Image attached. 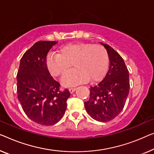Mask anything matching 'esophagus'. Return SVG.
<instances>
[{
  "label": "esophagus",
  "instance_id": "34e87169",
  "mask_svg": "<svg viewBox=\"0 0 154 154\" xmlns=\"http://www.w3.org/2000/svg\"><path fill=\"white\" fill-rule=\"evenodd\" d=\"M75 91H76V88H69V91H70V93H72L73 92H75Z\"/></svg>",
  "mask_w": 154,
  "mask_h": 154
}]
</instances>
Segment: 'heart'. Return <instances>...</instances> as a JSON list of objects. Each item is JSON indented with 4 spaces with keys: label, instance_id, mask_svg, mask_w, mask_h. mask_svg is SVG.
Returning <instances> with one entry per match:
<instances>
[{
    "label": "heart",
    "instance_id": "heart-1",
    "mask_svg": "<svg viewBox=\"0 0 154 154\" xmlns=\"http://www.w3.org/2000/svg\"><path fill=\"white\" fill-rule=\"evenodd\" d=\"M58 53L50 52L47 57V67L54 77L69 70L71 63L75 69L66 73L61 79L65 86H75L88 81L100 79L109 67V56L100 45L89 43H71L63 45Z\"/></svg>",
    "mask_w": 154,
    "mask_h": 154
}]
</instances>
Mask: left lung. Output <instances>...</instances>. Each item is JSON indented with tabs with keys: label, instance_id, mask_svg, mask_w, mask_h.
Segmentation results:
<instances>
[{
	"label": "left lung",
	"instance_id": "1",
	"mask_svg": "<svg viewBox=\"0 0 154 154\" xmlns=\"http://www.w3.org/2000/svg\"><path fill=\"white\" fill-rule=\"evenodd\" d=\"M106 50L110 61L106 76L90 88V98L85 109L94 120L106 122L120 114L129 92V74L121 56L110 45L100 43Z\"/></svg>",
	"mask_w": 154,
	"mask_h": 154
}]
</instances>
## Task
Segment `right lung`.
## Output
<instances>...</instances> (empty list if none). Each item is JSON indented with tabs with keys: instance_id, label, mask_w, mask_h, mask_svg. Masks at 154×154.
Here are the masks:
<instances>
[{
	"instance_id": "add662e5",
	"label": "right lung",
	"mask_w": 154,
	"mask_h": 154,
	"mask_svg": "<svg viewBox=\"0 0 154 154\" xmlns=\"http://www.w3.org/2000/svg\"><path fill=\"white\" fill-rule=\"evenodd\" d=\"M57 43L48 41L34 43L22 57L17 73L18 100L27 116L41 125L58 122L70 95L68 89L60 91V84L47 68V54Z\"/></svg>"
}]
</instances>
